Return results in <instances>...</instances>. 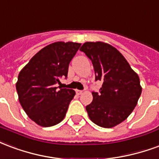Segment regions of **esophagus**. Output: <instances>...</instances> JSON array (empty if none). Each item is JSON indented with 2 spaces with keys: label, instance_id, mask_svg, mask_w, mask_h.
<instances>
[{
  "label": "esophagus",
  "instance_id": "34e87169",
  "mask_svg": "<svg viewBox=\"0 0 159 159\" xmlns=\"http://www.w3.org/2000/svg\"><path fill=\"white\" fill-rule=\"evenodd\" d=\"M83 93V91H80V90H76V94L77 95H81Z\"/></svg>",
  "mask_w": 159,
  "mask_h": 159
}]
</instances>
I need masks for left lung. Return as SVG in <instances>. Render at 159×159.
Instances as JSON below:
<instances>
[{"label": "left lung", "mask_w": 159, "mask_h": 159, "mask_svg": "<svg viewBox=\"0 0 159 159\" xmlns=\"http://www.w3.org/2000/svg\"><path fill=\"white\" fill-rule=\"evenodd\" d=\"M80 50L91 60L96 80L102 82L100 93L92 92L93 100L85 107L89 118L98 126L113 128L125 120L138 102L142 91L138 75L107 43L89 41Z\"/></svg>", "instance_id": "obj_1"}]
</instances>
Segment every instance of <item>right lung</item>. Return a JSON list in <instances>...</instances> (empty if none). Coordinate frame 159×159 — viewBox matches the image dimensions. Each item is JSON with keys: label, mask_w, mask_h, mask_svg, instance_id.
Here are the masks:
<instances>
[{"label": "right lung", "mask_w": 159, "mask_h": 159, "mask_svg": "<svg viewBox=\"0 0 159 159\" xmlns=\"http://www.w3.org/2000/svg\"><path fill=\"white\" fill-rule=\"evenodd\" d=\"M80 43L57 41L39 51L19 72L16 89L29 118L42 127L62 121L75 96L70 89L57 90L59 79L68 75V65Z\"/></svg>", "instance_id": "right-lung-1"}]
</instances>
